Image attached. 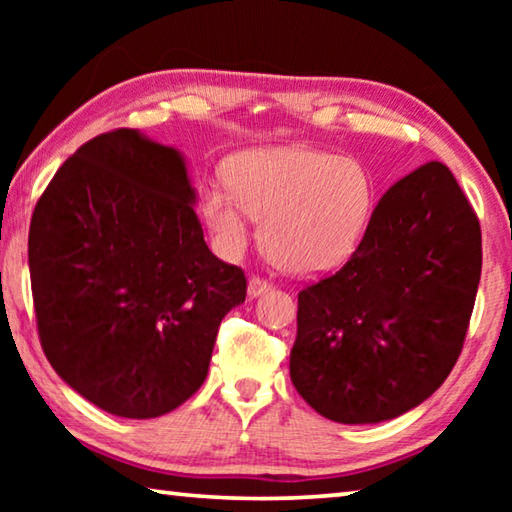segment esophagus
<instances>
[{"label":"esophagus","instance_id":"obj_1","mask_svg":"<svg viewBox=\"0 0 512 512\" xmlns=\"http://www.w3.org/2000/svg\"><path fill=\"white\" fill-rule=\"evenodd\" d=\"M271 289V282H266L264 277H257V275H253L248 280V296L250 298H259V296H264V293Z\"/></svg>","mask_w":512,"mask_h":512}]
</instances>
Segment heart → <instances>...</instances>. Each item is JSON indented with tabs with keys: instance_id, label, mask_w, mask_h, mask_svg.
<instances>
[{
	"instance_id": "1",
	"label": "heart",
	"mask_w": 512,
	"mask_h": 512,
	"mask_svg": "<svg viewBox=\"0 0 512 512\" xmlns=\"http://www.w3.org/2000/svg\"><path fill=\"white\" fill-rule=\"evenodd\" d=\"M230 185H207L201 212L225 257H239L262 223L266 253L293 273L343 264L375 210L368 169L339 153L309 146H266L237 155Z\"/></svg>"
}]
</instances>
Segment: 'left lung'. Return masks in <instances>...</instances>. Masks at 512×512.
Returning a JSON list of instances; mask_svg holds the SVG:
<instances>
[{"label":"left lung","mask_w":512,"mask_h":512,"mask_svg":"<svg viewBox=\"0 0 512 512\" xmlns=\"http://www.w3.org/2000/svg\"><path fill=\"white\" fill-rule=\"evenodd\" d=\"M479 280V219L443 162L422 164L379 198L341 271L298 293L293 386L343 424L415 409L463 350Z\"/></svg>","instance_id":"8db88e82"}]
</instances>
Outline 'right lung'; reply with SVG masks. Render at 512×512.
I'll return each mask as SVG.
<instances>
[{
    "instance_id": "1",
    "label": "right lung",
    "mask_w": 512,
    "mask_h": 512,
    "mask_svg": "<svg viewBox=\"0 0 512 512\" xmlns=\"http://www.w3.org/2000/svg\"><path fill=\"white\" fill-rule=\"evenodd\" d=\"M185 158L135 128L85 142L31 216L42 350L58 377L119 418L176 409L207 377L246 275L212 255Z\"/></svg>"
}]
</instances>
